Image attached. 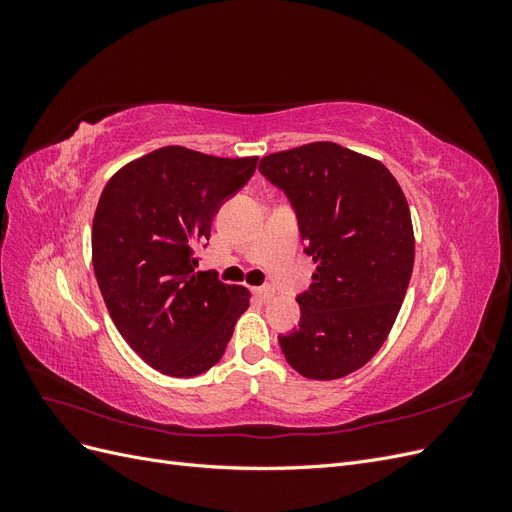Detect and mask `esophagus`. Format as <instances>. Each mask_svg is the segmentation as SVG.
<instances>
[{
    "mask_svg": "<svg viewBox=\"0 0 512 512\" xmlns=\"http://www.w3.org/2000/svg\"><path fill=\"white\" fill-rule=\"evenodd\" d=\"M254 294H256L258 301L269 303L275 297V290L271 286H260V288H254Z\"/></svg>",
    "mask_w": 512,
    "mask_h": 512,
    "instance_id": "esophagus-1",
    "label": "esophagus"
}]
</instances>
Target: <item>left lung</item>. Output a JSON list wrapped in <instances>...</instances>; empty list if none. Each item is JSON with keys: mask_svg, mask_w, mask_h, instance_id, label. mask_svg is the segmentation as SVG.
<instances>
[{"mask_svg": "<svg viewBox=\"0 0 512 512\" xmlns=\"http://www.w3.org/2000/svg\"><path fill=\"white\" fill-rule=\"evenodd\" d=\"M258 170L288 196L316 262L282 352L309 380L344 378L380 350L404 303L414 267L408 200L382 162L335 143L271 153Z\"/></svg>", "mask_w": 512, "mask_h": 512, "instance_id": "obj_1", "label": "left lung"}]
</instances>
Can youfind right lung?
Segmentation results:
<instances>
[{"label":"right lung","instance_id":"add662e5","mask_svg":"<svg viewBox=\"0 0 512 512\" xmlns=\"http://www.w3.org/2000/svg\"><path fill=\"white\" fill-rule=\"evenodd\" d=\"M256 162L170 145L104 185L91 228L96 280L121 337L166 376L192 378L218 363L250 307V290L196 271L194 252Z\"/></svg>","mask_w":512,"mask_h":512}]
</instances>
